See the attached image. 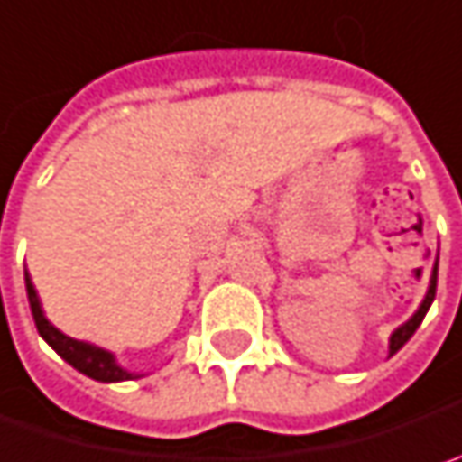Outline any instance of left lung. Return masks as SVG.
<instances>
[{
	"label": "left lung",
	"mask_w": 462,
	"mask_h": 462,
	"mask_svg": "<svg viewBox=\"0 0 462 462\" xmlns=\"http://www.w3.org/2000/svg\"><path fill=\"white\" fill-rule=\"evenodd\" d=\"M434 296H437V267H434V273H431V282H429V291H426V299L420 301V307H418V312L410 317L404 325H399L397 330L392 333V338H389V356H394L412 338V333L420 328V322H423V317L429 312V307L434 304Z\"/></svg>",
	"instance_id": "8db88e82"
}]
</instances>
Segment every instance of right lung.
I'll return each instance as SVG.
<instances>
[{
  "instance_id": "1",
  "label": "right lung",
  "mask_w": 462,
  "mask_h": 462,
  "mask_svg": "<svg viewBox=\"0 0 462 462\" xmlns=\"http://www.w3.org/2000/svg\"><path fill=\"white\" fill-rule=\"evenodd\" d=\"M25 293H28V304H31V315L36 322V330L39 336L63 356L70 367H76L79 373L89 375L92 381H100V383H118V381H134V378H143V373H129L126 367L118 365V359L113 352H107L97 344H89V341H79V338H70L65 336L63 330H58L42 310V301H39V293L31 282V277L25 273Z\"/></svg>"
}]
</instances>
